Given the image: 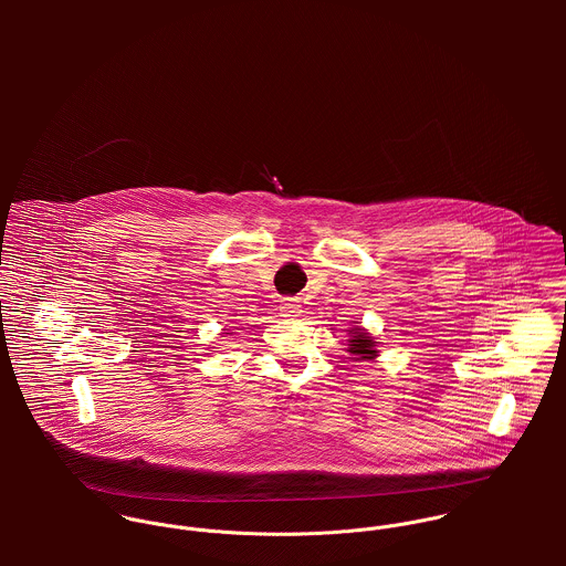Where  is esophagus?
I'll return each mask as SVG.
<instances>
[{
	"mask_svg": "<svg viewBox=\"0 0 566 566\" xmlns=\"http://www.w3.org/2000/svg\"><path fill=\"white\" fill-rule=\"evenodd\" d=\"M279 310H281V316H283V318H296V316H301V314H303L301 303H298V301H292V298L283 301Z\"/></svg>",
	"mask_w": 566,
	"mask_h": 566,
	"instance_id": "1",
	"label": "esophagus"
}]
</instances>
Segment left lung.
Masks as SVG:
<instances>
[{
	"instance_id": "1",
	"label": "left lung",
	"mask_w": 566,
	"mask_h": 566,
	"mask_svg": "<svg viewBox=\"0 0 566 566\" xmlns=\"http://www.w3.org/2000/svg\"><path fill=\"white\" fill-rule=\"evenodd\" d=\"M379 342H375V337L361 326L355 324L353 328H348V353L355 355V359H375L379 355Z\"/></svg>"
}]
</instances>
